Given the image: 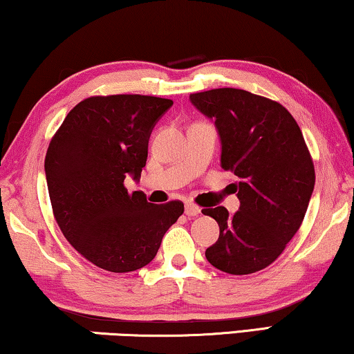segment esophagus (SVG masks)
<instances>
[{"instance_id":"1","label":"esophagus","mask_w":354,"mask_h":354,"mask_svg":"<svg viewBox=\"0 0 354 354\" xmlns=\"http://www.w3.org/2000/svg\"><path fill=\"white\" fill-rule=\"evenodd\" d=\"M200 212H201L200 206H196L195 203H187V205H185V214L188 217H195V216L200 214Z\"/></svg>"}]
</instances>
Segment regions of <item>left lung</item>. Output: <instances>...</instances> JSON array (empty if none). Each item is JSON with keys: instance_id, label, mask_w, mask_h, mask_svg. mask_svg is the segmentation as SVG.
<instances>
[{"instance_id": "obj_1", "label": "left lung", "mask_w": 354, "mask_h": 354, "mask_svg": "<svg viewBox=\"0 0 354 354\" xmlns=\"http://www.w3.org/2000/svg\"><path fill=\"white\" fill-rule=\"evenodd\" d=\"M190 100L214 120L222 169L239 177L240 209L234 216L224 206L201 211L219 224L206 259L227 274L258 272L282 254L306 214L316 182L306 142L293 115L264 96L214 88Z\"/></svg>"}]
</instances>
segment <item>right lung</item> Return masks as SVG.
<instances>
[{"instance_id": "obj_1", "label": "right lung", "mask_w": 354, "mask_h": 354, "mask_svg": "<svg viewBox=\"0 0 354 354\" xmlns=\"http://www.w3.org/2000/svg\"><path fill=\"white\" fill-rule=\"evenodd\" d=\"M172 100L148 95L90 96L69 111L45 158L55 219L86 261L109 272L151 263L182 201L153 205L129 193L127 176H142L148 140Z\"/></svg>"}]
</instances>
